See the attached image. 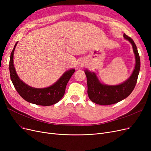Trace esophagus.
<instances>
[{
  "mask_svg": "<svg viewBox=\"0 0 151 151\" xmlns=\"http://www.w3.org/2000/svg\"><path fill=\"white\" fill-rule=\"evenodd\" d=\"M79 65L80 66H84V63H79Z\"/></svg>",
  "mask_w": 151,
  "mask_h": 151,
  "instance_id": "34e87169",
  "label": "esophagus"
}]
</instances>
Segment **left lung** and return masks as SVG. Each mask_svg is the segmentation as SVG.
Masks as SVG:
<instances>
[{
	"instance_id": "8db88e82",
	"label": "left lung",
	"mask_w": 151,
	"mask_h": 151,
	"mask_svg": "<svg viewBox=\"0 0 151 151\" xmlns=\"http://www.w3.org/2000/svg\"><path fill=\"white\" fill-rule=\"evenodd\" d=\"M124 37L132 44L136 56V66L132 74L127 80L119 85H103L99 81L94 73L86 70L88 95L91 101L99 105H110L118 103L126 98L135 88L137 81L141 61L135 43L132 39L124 33Z\"/></svg>"
}]
</instances>
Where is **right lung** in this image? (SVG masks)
I'll list each match as a JSON object with an SVG mask.
<instances>
[{"label": "right lung", "mask_w": 151, "mask_h": 151, "mask_svg": "<svg viewBox=\"0 0 151 151\" xmlns=\"http://www.w3.org/2000/svg\"><path fill=\"white\" fill-rule=\"evenodd\" d=\"M17 44L15 45L10 55L9 70L10 79L16 91L25 101L40 106H50L58 103L64 96L67 83L75 73V69L67 71L51 86L45 88H35L28 86L22 81L17 75L14 66V52Z\"/></svg>", "instance_id": "right-lung-1"}]
</instances>
